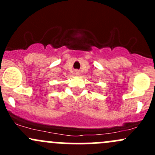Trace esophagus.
<instances>
[{
  "label": "esophagus",
  "instance_id": "esophagus-1",
  "mask_svg": "<svg viewBox=\"0 0 155 155\" xmlns=\"http://www.w3.org/2000/svg\"><path fill=\"white\" fill-rule=\"evenodd\" d=\"M75 72H76V73H76V75H79V72L78 71V70H76V71H75Z\"/></svg>",
  "mask_w": 155,
  "mask_h": 155
}]
</instances>
